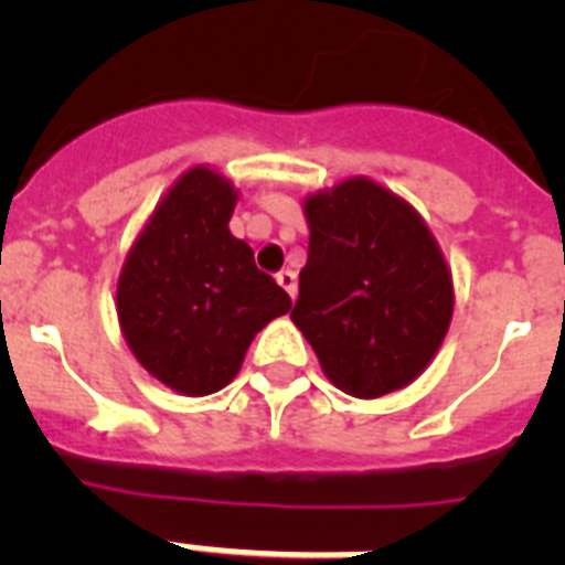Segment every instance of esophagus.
I'll return each mask as SVG.
<instances>
[{
    "label": "esophagus",
    "instance_id": "1",
    "mask_svg": "<svg viewBox=\"0 0 565 565\" xmlns=\"http://www.w3.org/2000/svg\"><path fill=\"white\" fill-rule=\"evenodd\" d=\"M277 282H279V286H282V288H286V294H288V297H297V274H294V271H288V268H286V271H279L277 274Z\"/></svg>",
    "mask_w": 565,
    "mask_h": 565
}]
</instances>
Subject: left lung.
<instances>
[{"label":"left lung","instance_id":"left-lung-1","mask_svg":"<svg viewBox=\"0 0 565 565\" xmlns=\"http://www.w3.org/2000/svg\"><path fill=\"white\" fill-rule=\"evenodd\" d=\"M306 217L311 239L294 326L348 396L411 384L452 317V279L430 228L364 178L308 198Z\"/></svg>","mask_w":565,"mask_h":565}]
</instances>
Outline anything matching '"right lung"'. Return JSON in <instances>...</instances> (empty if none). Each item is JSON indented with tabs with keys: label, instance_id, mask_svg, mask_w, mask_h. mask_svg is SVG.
<instances>
[{
	"label": "right lung",
	"instance_id": "right-lung-1",
	"mask_svg": "<svg viewBox=\"0 0 565 565\" xmlns=\"http://www.w3.org/2000/svg\"><path fill=\"white\" fill-rule=\"evenodd\" d=\"M234 189L189 169L163 198L118 279V319L138 362L186 396H209L237 376L254 333L291 297L232 237Z\"/></svg>",
	"mask_w": 565,
	"mask_h": 565
}]
</instances>
